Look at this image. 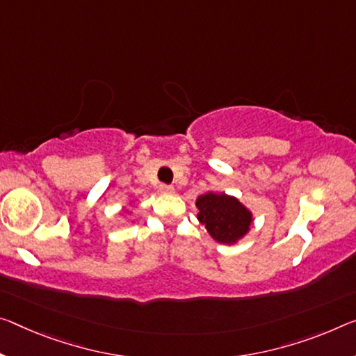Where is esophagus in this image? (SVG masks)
Here are the masks:
<instances>
[{
    "label": "esophagus",
    "mask_w": 356,
    "mask_h": 356,
    "mask_svg": "<svg viewBox=\"0 0 356 356\" xmlns=\"http://www.w3.org/2000/svg\"><path fill=\"white\" fill-rule=\"evenodd\" d=\"M160 191L163 195H172L174 187H171V185H160Z\"/></svg>",
    "instance_id": "34e87169"
}]
</instances>
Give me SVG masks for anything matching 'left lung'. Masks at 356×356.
<instances>
[{"label":"left lung","mask_w":356,"mask_h":356,"mask_svg":"<svg viewBox=\"0 0 356 356\" xmlns=\"http://www.w3.org/2000/svg\"><path fill=\"white\" fill-rule=\"evenodd\" d=\"M195 204L200 211L198 220L220 244H238L252 228L253 213L236 196L209 190L196 198Z\"/></svg>","instance_id":"left-lung-1"}]
</instances>
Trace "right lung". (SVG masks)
<instances>
[{
    "instance_id": "right-lung-1",
    "label": "right lung",
    "mask_w": 356,
    "mask_h": 356,
    "mask_svg": "<svg viewBox=\"0 0 356 356\" xmlns=\"http://www.w3.org/2000/svg\"><path fill=\"white\" fill-rule=\"evenodd\" d=\"M131 204H133V201H131ZM123 211H125V213H131V211H129V209H123Z\"/></svg>"
}]
</instances>
